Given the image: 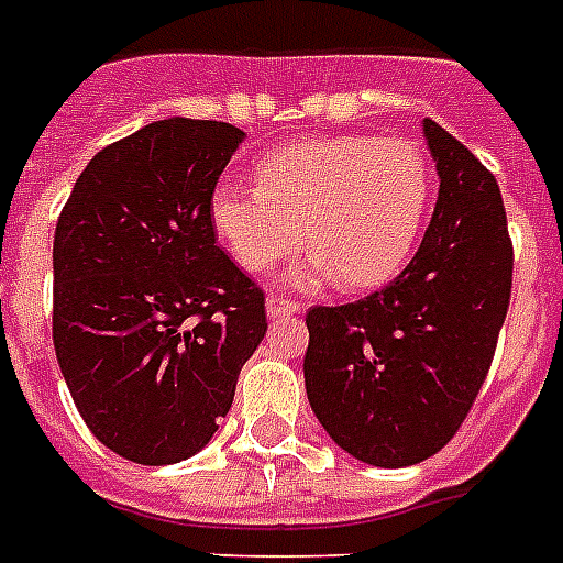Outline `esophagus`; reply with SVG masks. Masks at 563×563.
<instances>
[{
	"label": "esophagus",
	"mask_w": 563,
	"mask_h": 563,
	"mask_svg": "<svg viewBox=\"0 0 563 563\" xmlns=\"http://www.w3.org/2000/svg\"><path fill=\"white\" fill-rule=\"evenodd\" d=\"M265 312H268V318H289L298 316L300 303H295L289 298H280V295H272V298L265 300Z\"/></svg>",
	"instance_id": "esophagus-1"
}]
</instances>
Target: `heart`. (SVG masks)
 Returning <instances> with one entry per match:
<instances>
[{"mask_svg":"<svg viewBox=\"0 0 563 563\" xmlns=\"http://www.w3.org/2000/svg\"><path fill=\"white\" fill-rule=\"evenodd\" d=\"M429 198L432 169L411 140L316 136L265 157L256 187L219 180L210 221L247 272L295 251L303 224L312 251L291 283L318 286L339 274L344 289H371L409 260Z\"/></svg>","mask_w":563,"mask_h":563,"instance_id":"heart-1","label":"heart"}]
</instances>
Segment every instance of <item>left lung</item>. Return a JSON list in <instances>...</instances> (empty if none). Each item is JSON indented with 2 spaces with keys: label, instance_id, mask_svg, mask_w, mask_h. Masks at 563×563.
I'll return each instance as SVG.
<instances>
[{
  "label": "left lung",
  "instance_id": "left-lung-1",
  "mask_svg": "<svg viewBox=\"0 0 563 563\" xmlns=\"http://www.w3.org/2000/svg\"><path fill=\"white\" fill-rule=\"evenodd\" d=\"M441 178L427 236L385 289L307 312L309 406L344 453L409 467L459 432L511 300L515 251L497 178L423 119Z\"/></svg>",
  "mask_w": 563,
  "mask_h": 563
}]
</instances>
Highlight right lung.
<instances>
[{"label":"right lung","instance_id":"obj_1","mask_svg":"<svg viewBox=\"0 0 563 563\" xmlns=\"http://www.w3.org/2000/svg\"><path fill=\"white\" fill-rule=\"evenodd\" d=\"M242 140L228 122H152L87 163L57 219V365L84 423L128 462L198 453L268 330L263 289L210 221Z\"/></svg>","mask_w":563,"mask_h":563}]
</instances>
